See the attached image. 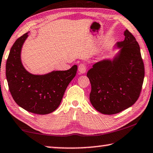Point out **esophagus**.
<instances>
[{"label": "esophagus", "instance_id": "esophagus-1", "mask_svg": "<svg viewBox=\"0 0 153 153\" xmlns=\"http://www.w3.org/2000/svg\"><path fill=\"white\" fill-rule=\"evenodd\" d=\"M86 65L84 63L80 64L78 66V71L79 72V74H84L86 71Z\"/></svg>", "mask_w": 153, "mask_h": 153}]
</instances>
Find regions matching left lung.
I'll use <instances>...</instances> for the list:
<instances>
[{"mask_svg":"<svg viewBox=\"0 0 153 153\" xmlns=\"http://www.w3.org/2000/svg\"><path fill=\"white\" fill-rule=\"evenodd\" d=\"M122 48L112 61L93 65L87 77L91 84L90 101L103 114H115L133 105L139 98L144 78V65L140 46L129 30L124 33Z\"/></svg>","mask_w":153,"mask_h":153,"instance_id":"left-lung-1","label":"left lung"}]
</instances>
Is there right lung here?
Masks as SVG:
<instances>
[{
    "mask_svg": "<svg viewBox=\"0 0 153 153\" xmlns=\"http://www.w3.org/2000/svg\"><path fill=\"white\" fill-rule=\"evenodd\" d=\"M24 34L13 43L6 63V77L12 97L19 106L37 114H48L56 110L65 91L76 76L77 66L67 71H54L37 76L28 73L21 62Z\"/></svg>",
    "mask_w": 153,
    "mask_h": 153,
    "instance_id": "add662e5",
    "label": "right lung"
}]
</instances>
